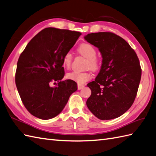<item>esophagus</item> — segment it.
Returning <instances> with one entry per match:
<instances>
[{
    "label": "esophagus",
    "mask_w": 156,
    "mask_h": 156,
    "mask_svg": "<svg viewBox=\"0 0 156 156\" xmlns=\"http://www.w3.org/2000/svg\"><path fill=\"white\" fill-rule=\"evenodd\" d=\"M83 87H84V85H80V84H78V85H77V89H78L79 90H81V89H82Z\"/></svg>",
    "instance_id": "esophagus-1"
}]
</instances>
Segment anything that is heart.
Instances as JSON below:
<instances>
[{
  "label": "heart",
  "instance_id": "b5f03b06",
  "mask_svg": "<svg viewBox=\"0 0 156 156\" xmlns=\"http://www.w3.org/2000/svg\"><path fill=\"white\" fill-rule=\"evenodd\" d=\"M78 53L81 56L87 58L85 63V67L90 69L93 71L99 70L101 67V60L97 56V50L95 47L89 43H82L77 49ZM73 60V55L71 52L65 53L62 58V65L65 68L69 69L71 67ZM66 78L77 83L78 84H83L91 78V75L88 71L78 72L71 71L66 75Z\"/></svg>",
  "mask_w": 156,
  "mask_h": 156
}]
</instances>
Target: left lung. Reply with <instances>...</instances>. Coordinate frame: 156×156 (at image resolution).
I'll list each match as a JSON object with an SVG mask.
<instances>
[{
	"label": "left lung",
	"mask_w": 156,
	"mask_h": 156,
	"mask_svg": "<svg viewBox=\"0 0 156 156\" xmlns=\"http://www.w3.org/2000/svg\"><path fill=\"white\" fill-rule=\"evenodd\" d=\"M85 39L98 47L103 57L98 75L87 84L91 95L86 104L99 119L117 118L136 99L141 77L139 58L127 41L115 33H90Z\"/></svg>",
	"instance_id": "1"
}]
</instances>
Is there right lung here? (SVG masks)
<instances>
[{"label":"right lung","instance_id":"right-lung-1","mask_svg":"<svg viewBox=\"0 0 156 156\" xmlns=\"http://www.w3.org/2000/svg\"><path fill=\"white\" fill-rule=\"evenodd\" d=\"M81 34L67 29H44L20 54L15 83L23 105L31 115L41 119L53 118L77 90L75 81L61 80L65 75L62 58ZM55 82L58 85L51 87Z\"/></svg>","mask_w":156,"mask_h":156}]
</instances>
